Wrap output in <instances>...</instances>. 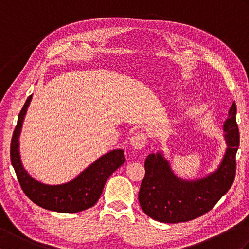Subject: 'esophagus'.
I'll return each mask as SVG.
<instances>
[{"label": "esophagus", "instance_id": "obj_1", "mask_svg": "<svg viewBox=\"0 0 249 249\" xmlns=\"http://www.w3.org/2000/svg\"><path fill=\"white\" fill-rule=\"evenodd\" d=\"M146 143V136L143 133H136L130 138V144L136 150L143 149Z\"/></svg>", "mask_w": 249, "mask_h": 249}]
</instances>
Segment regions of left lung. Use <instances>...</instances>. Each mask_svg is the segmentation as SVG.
Returning a JSON list of instances; mask_svg holds the SVG:
<instances>
[{
    "mask_svg": "<svg viewBox=\"0 0 249 249\" xmlns=\"http://www.w3.org/2000/svg\"><path fill=\"white\" fill-rule=\"evenodd\" d=\"M236 106L232 104L224 124L227 150L218 168L204 178L186 181L177 177L161 152L152 153L144 162L139 202L151 218L166 224L184 223L208 213L230 189L235 178V155L240 145Z\"/></svg>",
    "mask_w": 249,
    "mask_h": 249,
    "instance_id": "left-lung-1",
    "label": "left lung"
}]
</instances>
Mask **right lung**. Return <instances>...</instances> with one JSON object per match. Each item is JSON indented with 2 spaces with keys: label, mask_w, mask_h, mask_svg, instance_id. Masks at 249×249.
<instances>
[{
  "label": "right lung",
  "mask_w": 249,
  "mask_h": 249,
  "mask_svg": "<svg viewBox=\"0 0 249 249\" xmlns=\"http://www.w3.org/2000/svg\"><path fill=\"white\" fill-rule=\"evenodd\" d=\"M31 99L32 95L20 111L10 144V160L21 188L35 204L49 211L77 213L92 208L102 195L108 178L125 162L124 151H110L65 184L48 185L36 181L23 168L19 152V136Z\"/></svg>",
  "instance_id": "add662e5"
}]
</instances>
